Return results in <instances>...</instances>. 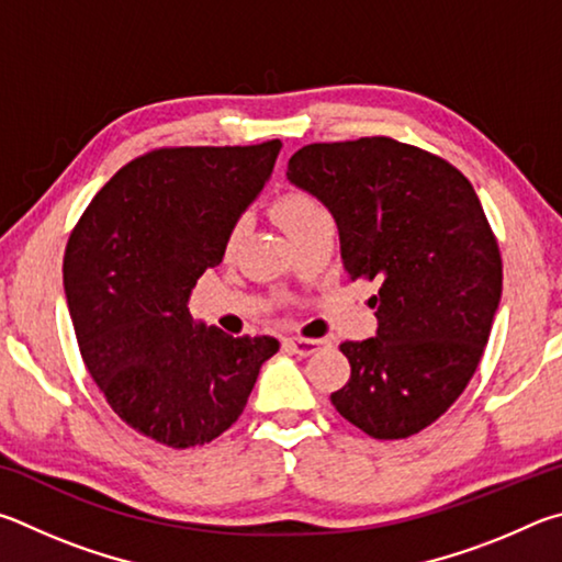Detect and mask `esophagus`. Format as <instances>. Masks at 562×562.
<instances>
[{
	"instance_id": "obj_1",
	"label": "esophagus",
	"mask_w": 562,
	"mask_h": 562,
	"mask_svg": "<svg viewBox=\"0 0 562 562\" xmlns=\"http://www.w3.org/2000/svg\"><path fill=\"white\" fill-rule=\"evenodd\" d=\"M283 346H286L291 352H296V356H313V352H318L323 346H328V340H321V338H286L283 340Z\"/></svg>"
}]
</instances>
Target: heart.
<instances>
[{
	"label": "heart",
	"instance_id": "heart-1",
	"mask_svg": "<svg viewBox=\"0 0 562 562\" xmlns=\"http://www.w3.org/2000/svg\"><path fill=\"white\" fill-rule=\"evenodd\" d=\"M271 214L276 216V222L289 232L293 241H299L306 234L316 232L323 224H330V214L326 212V206H323L316 196H311L303 190L281 192L271 202ZM246 229H249V220H246L244 214L236 216V220L229 224V229H226L224 249L232 254L236 246L241 244Z\"/></svg>",
	"mask_w": 562,
	"mask_h": 562
}]
</instances>
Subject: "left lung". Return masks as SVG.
Wrapping results in <instances>:
<instances>
[{
    "mask_svg": "<svg viewBox=\"0 0 562 562\" xmlns=\"http://www.w3.org/2000/svg\"><path fill=\"white\" fill-rule=\"evenodd\" d=\"M289 180L336 216L348 279L375 281L378 336L340 342L350 380L330 402L375 439H407L474 378L504 263L474 187L445 157L385 135L311 143Z\"/></svg>",
    "mask_w": 562,
    "mask_h": 562,
    "instance_id": "8db88e82",
    "label": "left lung"
}]
</instances>
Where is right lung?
Segmentation results:
<instances>
[{
    "mask_svg": "<svg viewBox=\"0 0 562 562\" xmlns=\"http://www.w3.org/2000/svg\"><path fill=\"white\" fill-rule=\"evenodd\" d=\"M279 150L281 140L157 147L121 167L68 236L64 286L78 350L115 415L157 445L220 437L279 350L271 336L194 326L187 311Z\"/></svg>",
    "mask_w": 562,
    "mask_h": 562,
    "instance_id": "1",
    "label": "right lung"
}]
</instances>
